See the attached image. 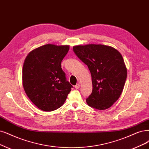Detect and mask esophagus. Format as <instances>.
<instances>
[{
    "instance_id": "esophagus-1",
    "label": "esophagus",
    "mask_w": 149,
    "mask_h": 149,
    "mask_svg": "<svg viewBox=\"0 0 149 149\" xmlns=\"http://www.w3.org/2000/svg\"><path fill=\"white\" fill-rule=\"evenodd\" d=\"M80 87V85L79 84H77L75 86V89H79Z\"/></svg>"
}]
</instances>
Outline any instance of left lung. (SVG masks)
<instances>
[{
    "instance_id": "8db88e82",
    "label": "left lung",
    "mask_w": 149,
    "mask_h": 149,
    "mask_svg": "<svg viewBox=\"0 0 149 149\" xmlns=\"http://www.w3.org/2000/svg\"><path fill=\"white\" fill-rule=\"evenodd\" d=\"M73 50L91 72L93 91L86 99L88 105L98 110L111 107L122 94L127 77L122 54L101 44L76 45Z\"/></svg>"
}]
</instances>
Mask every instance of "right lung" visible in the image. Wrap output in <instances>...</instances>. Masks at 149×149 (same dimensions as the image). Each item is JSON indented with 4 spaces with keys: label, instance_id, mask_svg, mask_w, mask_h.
Instances as JSON below:
<instances>
[{
    "label": "right lung",
    "instance_id": "obj_1",
    "mask_svg": "<svg viewBox=\"0 0 149 149\" xmlns=\"http://www.w3.org/2000/svg\"><path fill=\"white\" fill-rule=\"evenodd\" d=\"M69 45L47 44L35 48L26 56L22 70L24 91L42 111L50 112L61 107L71 88L66 81L61 61Z\"/></svg>",
    "mask_w": 149,
    "mask_h": 149
}]
</instances>
